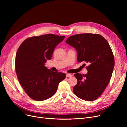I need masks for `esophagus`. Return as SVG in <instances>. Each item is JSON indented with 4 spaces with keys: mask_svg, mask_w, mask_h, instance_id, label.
<instances>
[{
    "mask_svg": "<svg viewBox=\"0 0 127 127\" xmlns=\"http://www.w3.org/2000/svg\"><path fill=\"white\" fill-rule=\"evenodd\" d=\"M71 76H72V75L71 74H66V77H71Z\"/></svg>",
    "mask_w": 127,
    "mask_h": 127,
    "instance_id": "esophagus-1",
    "label": "esophagus"
}]
</instances>
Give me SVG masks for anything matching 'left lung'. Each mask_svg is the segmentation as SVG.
<instances>
[{
  "instance_id": "left-lung-1",
  "label": "left lung",
  "mask_w": 127,
  "mask_h": 127,
  "mask_svg": "<svg viewBox=\"0 0 127 127\" xmlns=\"http://www.w3.org/2000/svg\"><path fill=\"white\" fill-rule=\"evenodd\" d=\"M66 43L76 49L78 62L89 65L87 74H75L78 82L73 88L74 94L84 100L94 101L102 94L112 77L115 63L110 46L101 35L92 33L72 35Z\"/></svg>"
}]
</instances>
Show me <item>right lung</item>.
I'll use <instances>...</instances> for the list:
<instances>
[{"label":"right lung","mask_w":127,"mask_h":127,"mask_svg":"<svg viewBox=\"0 0 127 127\" xmlns=\"http://www.w3.org/2000/svg\"><path fill=\"white\" fill-rule=\"evenodd\" d=\"M65 36L45 34L26 39L20 45L15 58L18 81L26 93L36 101H43L55 95L59 83L66 78L62 72L52 71L45 66L56 47Z\"/></svg>","instance_id":"add662e5"}]
</instances>
